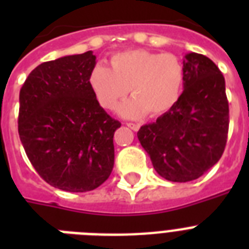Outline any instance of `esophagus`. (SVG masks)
<instances>
[{"mask_svg":"<svg viewBox=\"0 0 249 249\" xmlns=\"http://www.w3.org/2000/svg\"><path fill=\"white\" fill-rule=\"evenodd\" d=\"M126 126H129L130 129H133L134 132H137V130H140L141 125L140 124H133V123H126Z\"/></svg>","mask_w":249,"mask_h":249,"instance_id":"34e87169","label":"esophagus"}]
</instances>
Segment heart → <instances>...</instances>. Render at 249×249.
<instances>
[{
	"instance_id": "obj_1",
	"label": "heart",
	"mask_w": 249,
	"mask_h": 249,
	"mask_svg": "<svg viewBox=\"0 0 249 249\" xmlns=\"http://www.w3.org/2000/svg\"><path fill=\"white\" fill-rule=\"evenodd\" d=\"M111 68L97 64L89 75V86L101 107L112 109L128 94L133 97L117 107L126 119H140L150 112L158 116L179 99L185 84V67L172 53L130 49L113 54Z\"/></svg>"
}]
</instances>
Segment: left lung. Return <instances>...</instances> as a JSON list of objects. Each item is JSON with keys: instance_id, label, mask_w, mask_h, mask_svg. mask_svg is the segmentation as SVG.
I'll return each instance as SVG.
<instances>
[{"instance_id": "left-lung-1", "label": "left lung", "mask_w": 249, "mask_h": 249, "mask_svg": "<svg viewBox=\"0 0 249 249\" xmlns=\"http://www.w3.org/2000/svg\"><path fill=\"white\" fill-rule=\"evenodd\" d=\"M185 84L177 103L137 133L159 176L172 182L196 179L220 160L229 130L225 79L205 55L183 56Z\"/></svg>"}]
</instances>
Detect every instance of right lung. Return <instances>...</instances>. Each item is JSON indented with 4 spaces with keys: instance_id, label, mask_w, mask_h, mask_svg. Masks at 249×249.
Instances as JSON below:
<instances>
[{
    "instance_id": "right-lung-1",
    "label": "right lung",
    "mask_w": 249,
    "mask_h": 249,
    "mask_svg": "<svg viewBox=\"0 0 249 249\" xmlns=\"http://www.w3.org/2000/svg\"><path fill=\"white\" fill-rule=\"evenodd\" d=\"M91 52L37 66L19 94L18 130L37 173L56 189L85 193L112 172L113 133L121 124L107 115L89 86Z\"/></svg>"
}]
</instances>
